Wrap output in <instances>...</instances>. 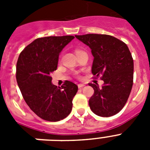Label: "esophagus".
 Here are the masks:
<instances>
[{"instance_id": "esophagus-1", "label": "esophagus", "mask_w": 150, "mask_h": 150, "mask_svg": "<svg viewBox=\"0 0 150 150\" xmlns=\"http://www.w3.org/2000/svg\"><path fill=\"white\" fill-rule=\"evenodd\" d=\"M84 86H85L84 84H79V85H78V87H79V89H81V88H83Z\"/></svg>"}]
</instances>
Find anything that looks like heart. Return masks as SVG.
<instances>
[{
    "label": "heart",
    "instance_id": "1",
    "mask_svg": "<svg viewBox=\"0 0 150 150\" xmlns=\"http://www.w3.org/2000/svg\"><path fill=\"white\" fill-rule=\"evenodd\" d=\"M78 51H80V50H75V53H76V52H78Z\"/></svg>",
    "mask_w": 150,
    "mask_h": 150
}]
</instances>
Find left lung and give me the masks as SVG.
<instances>
[{
  "mask_svg": "<svg viewBox=\"0 0 150 150\" xmlns=\"http://www.w3.org/2000/svg\"><path fill=\"white\" fill-rule=\"evenodd\" d=\"M89 46L94 57L92 73L100 77L102 87L89 83L94 89L89 107L100 117H110L121 111L128 100L133 85V58L123 41L105 34L75 36Z\"/></svg>",
  "mask_w": 150,
  "mask_h": 150,
  "instance_id": "obj_1",
  "label": "left lung"
}]
</instances>
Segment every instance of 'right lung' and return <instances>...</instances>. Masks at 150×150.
Masks as SVG:
<instances>
[{
    "instance_id": "obj_1",
    "label": "right lung",
    "mask_w": 150,
    "mask_h": 150,
    "mask_svg": "<svg viewBox=\"0 0 150 150\" xmlns=\"http://www.w3.org/2000/svg\"><path fill=\"white\" fill-rule=\"evenodd\" d=\"M73 36H47L35 40L20 53L16 64V79L29 108L40 118L58 121L72 109L77 85L65 81L61 87L52 84L59 54Z\"/></svg>"
}]
</instances>
